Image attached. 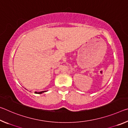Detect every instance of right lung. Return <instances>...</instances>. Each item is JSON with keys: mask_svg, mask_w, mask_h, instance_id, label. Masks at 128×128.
I'll list each match as a JSON object with an SVG mask.
<instances>
[{"mask_svg": "<svg viewBox=\"0 0 128 128\" xmlns=\"http://www.w3.org/2000/svg\"><path fill=\"white\" fill-rule=\"evenodd\" d=\"M47 91H42V92H34V93H35V94H42V93H43V92H46Z\"/></svg>", "mask_w": 128, "mask_h": 128, "instance_id": "1", "label": "right lung"}]
</instances>
